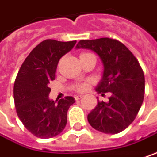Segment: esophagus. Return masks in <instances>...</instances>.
<instances>
[{"label": "esophagus", "mask_w": 157, "mask_h": 157, "mask_svg": "<svg viewBox=\"0 0 157 157\" xmlns=\"http://www.w3.org/2000/svg\"><path fill=\"white\" fill-rule=\"evenodd\" d=\"M82 98V95H76V96L75 97V98L76 100H78V99Z\"/></svg>", "instance_id": "34e87169"}]
</instances>
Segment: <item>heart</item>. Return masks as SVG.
<instances>
[{
    "instance_id": "obj_1",
    "label": "heart",
    "mask_w": 157,
    "mask_h": 157,
    "mask_svg": "<svg viewBox=\"0 0 157 157\" xmlns=\"http://www.w3.org/2000/svg\"><path fill=\"white\" fill-rule=\"evenodd\" d=\"M84 54H88V53H82L81 55H84ZM88 88V83L87 82H83V83H80L78 86H77V90L80 91H83L85 90Z\"/></svg>"
}]
</instances>
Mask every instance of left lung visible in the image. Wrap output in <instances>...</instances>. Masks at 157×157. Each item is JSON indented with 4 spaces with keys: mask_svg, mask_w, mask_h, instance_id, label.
<instances>
[{
    "mask_svg": "<svg viewBox=\"0 0 157 157\" xmlns=\"http://www.w3.org/2000/svg\"><path fill=\"white\" fill-rule=\"evenodd\" d=\"M75 48L90 50L99 57L103 74L95 90L111 92L108 102L98 100L88 115L89 124L104 133L123 132L134 121L144 98L145 77L138 60L124 44L110 38L81 40Z\"/></svg>",
    "mask_w": 157,
    "mask_h": 157,
    "instance_id": "obj_1",
    "label": "left lung"
}]
</instances>
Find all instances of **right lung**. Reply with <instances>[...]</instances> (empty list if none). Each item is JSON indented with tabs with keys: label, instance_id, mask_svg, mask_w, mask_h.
<instances>
[{
	"label": "right lung",
	"instance_id": "obj_1",
	"mask_svg": "<svg viewBox=\"0 0 157 157\" xmlns=\"http://www.w3.org/2000/svg\"><path fill=\"white\" fill-rule=\"evenodd\" d=\"M75 43L43 41L30 52L17 73L13 90L17 114L24 126L38 138L55 137L67 125L68 108L75 99L67 96L56 103L49 97V83L55 80L59 59Z\"/></svg>",
	"mask_w": 157,
	"mask_h": 157
}]
</instances>
